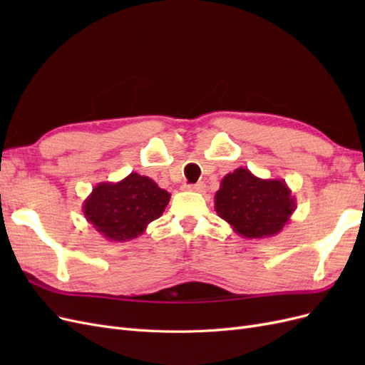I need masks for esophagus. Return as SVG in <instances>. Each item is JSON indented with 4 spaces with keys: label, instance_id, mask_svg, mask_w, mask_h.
<instances>
[{
    "label": "esophagus",
    "instance_id": "obj_1",
    "mask_svg": "<svg viewBox=\"0 0 365 365\" xmlns=\"http://www.w3.org/2000/svg\"><path fill=\"white\" fill-rule=\"evenodd\" d=\"M187 190H192V192H204L205 190V184L204 182H196V184H189L185 185Z\"/></svg>",
    "mask_w": 365,
    "mask_h": 365
}]
</instances>
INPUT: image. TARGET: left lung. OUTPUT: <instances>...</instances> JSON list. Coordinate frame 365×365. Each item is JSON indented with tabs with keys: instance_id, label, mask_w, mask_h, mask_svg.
Masks as SVG:
<instances>
[{
	"instance_id": "obj_1",
	"label": "left lung",
	"mask_w": 365,
	"mask_h": 365,
	"mask_svg": "<svg viewBox=\"0 0 365 365\" xmlns=\"http://www.w3.org/2000/svg\"><path fill=\"white\" fill-rule=\"evenodd\" d=\"M295 207V197L284 180H262L245 168L225 175L215 195L217 216L247 239L279 235Z\"/></svg>"
}]
</instances>
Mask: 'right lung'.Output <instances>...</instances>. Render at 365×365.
<instances>
[{"mask_svg": "<svg viewBox=\"0 0 365 365\" xmlns=\"http://www.w3.org/2000/svg\"><path fill=\"white\" fill-rule=\"evenodd\" d=\"M170 193L145 175L129 173L118 182L97 184L83 201V216L106 240L135 239L158 219Z\"/></svg>", "mask_w": 365, "mask_h": 365, "instance_id": "1", "label": "right lung"}]
</instances>
